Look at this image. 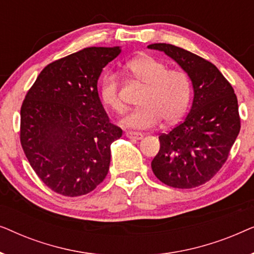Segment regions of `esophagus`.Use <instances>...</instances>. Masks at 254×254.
I'll list each match as a JSON object with an SVG mask.
<instances>
[{"label": "esophagus", "instance_id": "34e87169", "mask_svg": "<svg viewBox=\"0 0 254 254\" xmlns=\"http://www.w3.org/2000/svg\"><path fill=\"white\" fill-rule=\"evenodd\" d=\"M126 136L128 138H131V140H141L143 137L142 133H137V131H126Z\"/></svg>", "mask_w": 254, "mask_h": 254}]
</instances>
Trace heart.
Returning a JSON list of instances; mask_svg holds the SVG:
<instances>
[{"label": "heart", "mask_w": 254, "mask_h": 254, "mask_svg": "<svg viewBox=\"0 0 254 254\" xmlns=\"http://www.w3.org/2000/svg\"><path fill=\"white\" fill-rule=\"evenodd\" d=\"M126 70L142 86L140 107L124 118L123 125L134 129H148L162 119L172 124L183 117L190 99V79L185 71L169 69L164 62L150 55H141L128 61ZM104 105L118 114L125 106L119 95V82L113 74H106L99 88Z\"/></svg>", "instance_id": "1"}]
</instances>
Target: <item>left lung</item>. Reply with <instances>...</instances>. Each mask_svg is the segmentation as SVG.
<instances>
[{"label": "left lung", "instance_id": "1", "mask_svg": "<svg viewBox=\"0 0 254 254\" xmlns=\"http://www.w3.org/2000/svg\"><path fill=\"white\" fill-rule=\"evenodd\" d=\"M173 59L190 78L194 98L183 123L159 135L151 162L155 176L175 189H193L209 182L228 159L241 130L238 102L222 72L199 55L170 44H151Z\"/></svg>", "mask_w": 254, "mask_h": 254}]
</instances>
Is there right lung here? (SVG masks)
<instances>
[{"instance_id":"1","label":"right lung","mask_w":254,"mask_h":254,"mask_svg":"<svg viewBox=\"0 0 254 254\" xmlns=\"http://www.w3.org/2000/svg\"><path fill=\"white\" fill-rule=\"evenodd\" d=\"M120 47H88L45 67L20 109V143L45 185L64 196L88 194L105 179L111 144L123 129L111 124L97 82Z\"/></svg>"}]
</instances>
